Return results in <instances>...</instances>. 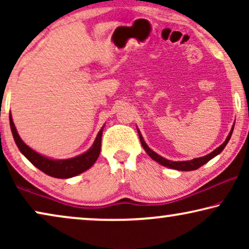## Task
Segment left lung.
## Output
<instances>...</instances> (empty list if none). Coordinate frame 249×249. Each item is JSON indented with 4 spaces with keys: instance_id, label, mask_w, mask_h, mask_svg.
<instances>
[{
    "instance_id": "obj_1",
    "label": "left lung",
    "mask_w": 249,
    "mask_h": 249,
    "mask_svg": "<svg viewBox=\"0 0 249 249\" xmlns=\"http://www.w3.org/2000/svg\"><path fill=\"white\" fill-rule=\"evenodd\" d=\"M233 127H234V124L232 125V128H231V130L229 132V135H228V137L226 141L223 142L222 145H220L219 147L216 149H214L212 153H210V154H207L205 156H202V158H197V159H194V160H190V161H171V160H168L165 158H163V156L159 155L158 153H155L153 149H151L146 144L144 138H142V136L141 134V131L138 130L137 128V131H138V135H139V139H141V142L142 145V147L146 151V153L151 156V158L156 161L160 164L163 165V166H166V168H170V169H175V170H179V171H193V170H196L200 168V166L205 164L210 161V160H212L213 158H215L216 155H219L221 152L223 151L224 147H226L228 142L230 141L231 138V135H232V131H233Z\"/></svg>"
}]
</instances>
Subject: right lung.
Returning a JSON list of instances; mask_svg holds the SVG:
<instances>
[{
	"label": "right lung",
	"mask_w": 249,
	"mask_h": 249,
	"mask_svg": "<svg viewBox=\"0 0 249 249\" xmlns=\"http://www.w3.org/2000/svg\"><path fill=\"white\" fill-rule=\"evenodd\" d=\"M10 127L15 138V142L18 146L19 151L26 156L28 161L39 169L40 171L46 173L47 176L54 177V178L59 179H68L76 177L80 173H83L90 168L91 165L96 162V160L100 155L101 152V142H102V134H103L104 125L98 131V134L95 138L94 144L91 147L83 154L74 156V158L66 159V160H55L47 158L45 155L39 154L33 148H30L28 145L25 144L20 136L17 131L16 125L13 124L12 115L10 113Z\"/></svg>",
	"instance_id": "add662e5"
}]
</instances>
